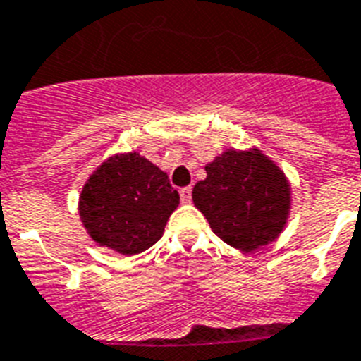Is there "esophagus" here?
Instances as JSON below:
<instances>
[{
	"label": "esophagus",
	"instance_id": "1",
	"mask_svg": "<svg viewBox=\"0 0 361 361\" xmlns=\"http://www.w3.org/2000/svg\"><path fill=\"white\" fill-rule=\"evenodd\" d=\"M180 201H183V202L192 201V188L186 186V188H183V190H180Z\"/></svg>",
	"mask_w": 361,
	"mask_h": 361
}]
</instances>
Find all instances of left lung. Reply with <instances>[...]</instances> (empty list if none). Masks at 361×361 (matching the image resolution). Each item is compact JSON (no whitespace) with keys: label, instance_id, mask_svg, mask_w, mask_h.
<instances>
[{"label":"left lung","instance_id":"left-lung-1","mask_svg":"<svg viewBox=\"0 0 361 361\" xmlns=\"http://www.w3.org/2000/svg\"><path fill=\"white\" fill-rule=\"evenodd\" d=\"M204 169L207 178L193 186L192 197L216 236L245 252L279 238L291 188L273 160L258 149H228Z\"/></svg>","mask_w":361,"mask_h":361}]
</instances>
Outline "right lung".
<instances>
[{"label": "right lung", "mask_w": 361, "mask_h": 361, "mask_svg": "<svg viewBox=\"0 0 361 361\" xmlns=\"http://www.w3.org/2000/svg\"><path fill=\"white\" fill-rule=\"evenodd\" d=\"M178 199L168 175L154 164L138 153L116 154L82 188L80 221L97 245L138 255L162 238Z\"/></svg>", "instance_id": "obj_1"}]
</instances>
